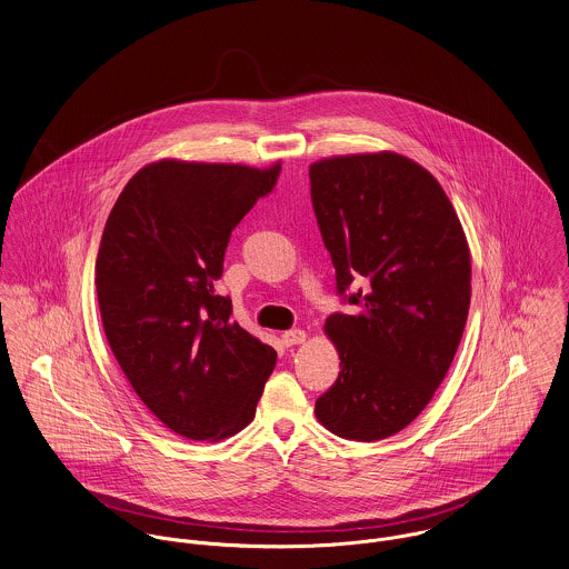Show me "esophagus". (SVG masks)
I'll list each match as a JSON object with an SVG mask.
<instances>
[{
	"label": "esophagus",
	"mask_w": 569,
	"mask_h": 569,
	"mask_svg": "<svg viewBox=\"0 0 569 569\" xmlns=\"http://www.w3.org/2000/svg\"><path fill=\"white\" fill-rule=\"evenodd\" d=\"M306 338H308V333H306L303 329H290V331H283V333H281V340H283L286 347L301 345V342H306Z\"/></svg>",
	"instance_id": "34e87169"
}]
</instances>
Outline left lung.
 Here are the masks:
<instances>
[{
  "instance_id": "obj_1",
  "label": "left lung",
  "mask_w": 569,
  "mask_h": 569,
  "mask_svg": "<svg viewBox=\"0 0 569 569\" xmlns=\"http://www.w3.org/2000/svg\"><path fill=\"white\" fill-rule=\"evenodd\" d=\"M310 183L338 292L353 288L356 306L325 320L342 369L316 419L379 441L410 426L449 371L471 301L469 244L441 183L403 154L327 157Z\"/></svg>"
}]
</instances>
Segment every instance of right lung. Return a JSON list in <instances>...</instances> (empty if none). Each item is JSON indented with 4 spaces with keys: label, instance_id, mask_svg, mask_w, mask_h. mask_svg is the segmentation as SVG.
Returning <instances> with one entry per match:
<instances>
[{
    "label": "right lung",
    "instance_id": "right-lung-1",
    "mask_svg": "<svg viewBox=\"0 0 569 569\" xmlns=\"http://www.w3.org/2000/svg\"><path fill=\"white\" fill-rule=\"evenodd\" d=\"M270 168L161 159L120 193L96 259L109 347L143 406L190 441H222L254 417L277 351L216 295L231 231L274 188Z\"/></svg>",
    "mask_w": 569,
    "mask_h": 569
}]
</instances>
